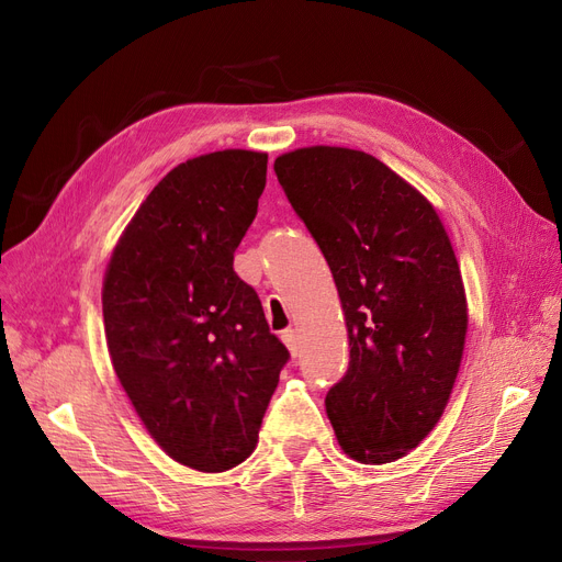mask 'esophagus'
I'll list each match as a JSON object with an SVG mask.
<instances>
[{
    "mask_svg": "<svg viewBox=\"0 0 562 562\" xmlns=\"http://www.w3.org/2000/svg\"><path fill=\"white\" fill-rule=\"evenodd\" d=\"M281 339H283V344L288 346V350H290V355H297V350H300V341H297V329H283L281 331Z\"/></svg>",
    "mask_w": 562,
    "mask_h": 562,
    "instance_id": "esophagus-1",
    "label": "esophagus"
}]
</instances>
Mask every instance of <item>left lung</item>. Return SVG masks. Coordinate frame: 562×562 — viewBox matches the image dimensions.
Wrapping results in <instances>:
<instances>
[{
	"label": "left lung",
	"mask_w": 562,
	"mask_h": 562,
	"mask_svg": "<svg viewBox=\"0 0 562 562\" xmlns=\"http://www.w3.org/2000/svg\"><path fill=\"white\" fill-rule=\"evenodd\" d=\"M279 184L331 269L350 362L325 398L341 450L390 463L438 424L459 373L468 306L442 223L375 156L304 147L274 161Z\"/></svg>",
	"instance_id": "left-lung-1"
}]
</instances>
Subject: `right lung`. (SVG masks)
<instances>
[{"label":"right lung","instance_id":"add662e5","mask_svg":"<svg viewBox=\"0 0 562 562\" xmlns=\"http://www.w3.org/2000/svg\"><path fill=\"white\" fill-rule=\"evenodd\" d=\"M267 154L223 149L172 168L105 269L112 367L149 436L203 473L235 468L290 359L233 269L258 212Z\"/></svg>","mask_w":562,"mask_h":562}]
</instances>
